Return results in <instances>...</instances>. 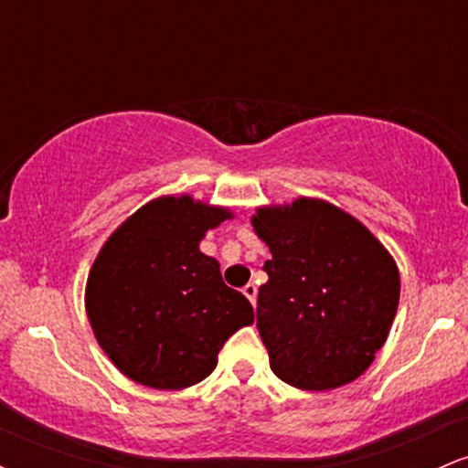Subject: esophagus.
Here are the masks:
<instances>
[{"mask_svg":"<svg viewBox=\"0 0 468 468\" xmlns=\"http://www.w3.org/2000/svg\"><path fill=\"white\" fill-rule=\"evenodd\" d=\"M241 292H244V297L249 299L252 305H255V299H257V286H255V283H246Z\"/></svg>","mask_w":468,"mask_h":468,"instance_id":"34e87169","label":"esophagus"}]
</instances>
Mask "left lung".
<instances>
[{
  "label": "left lung",
  "mask_w": 468,
  "mask_h": 468,
  "mask_svg": "<svg viewBox=\"0 0 468 468\" xmlns=\"http://www.w3.org/2000/svg\"><path fill=\"white\" fill-rule=\"evenodd\" d=\"M250 224L272 255L257 294L272 372L305 391L356 380L399 310L394 257L365 224L319 197L257 207Z\"/></svg>",
  "instance_id": "1"
}]
</instances>
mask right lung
<instances>
[{"instance_id":"add662e5","label":"right lung","mask_w":468,"mask_h":468,"mask_svg":"<svg viewBox=\"0 0 468 468\" xmlns=\"http://www.w3.org/2000/svg\"><path fill=\"white\" fill-rule=\"evenodd\" d=\"M233 219L182 193L160 196L107 238L85 283V313L121 374L152 389H185L216 369L230 335L255 321L244 294L204 255L207 230Z\"/></svg>"}]
</instances>
